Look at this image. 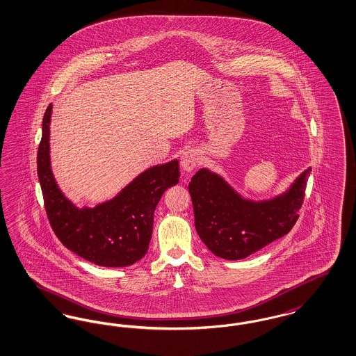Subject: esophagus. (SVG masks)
Wrapping results in <instances>:
<instances>
[{
  "instance_id": "1",
  "label": "esophagus",
  "mask_w": 356,
  "mask_h": 356,
  "mask_svg": "<svg viewBox=\"0 0 356 356\" xmlns=\"http://www.w3.org/2000/svg\"><path fill=\"white\" fill-rule=\"evenodd\" d=\"M200 161V152L197 149H188L183 152V155L180 157V165H181V170L185 173H191L193 171Z\"/></svg>"
}]
</instances>
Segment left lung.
Listing matches in <instances>:
<instances>
[{"mask_svg":"<svg viewBox=\"0 0 356 356\" xmlns=\"http://www.w3.org/2000/svg\"><path fill=\"white\" fill-rule=\"evenodd\" d=\"M302 172L290 186L271 199L243 197L209 168H200L188 185L201 241L214 256L236 261L256 253L287 234L297 222L307 176Z\"/></svg>","mask_w":356,"mask_h":356,"instance_id":"1","label":"left lung"}]
</instances>
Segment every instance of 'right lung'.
Segmentation results:
<instances>
[{
  "mask_svg": "<svg viewBox=\"0 0 356 356\" xmlns=\"http://www.w3.org/2000/svg\"><path fill=\"white\" fill-rule=\"evenodd\" d=\"M50 104L42 120L37 171L50 225L72 253L104 268L129 266L145 256L154 212L163 193L179 183V160L157 164L138 175L115 197L95 207H78L59 188L51 170Z\"/></svg>",
  "mask_w": 356,
  "mask_h": 356,
  "instance_id": "add662e5",
  "label": "right lung"
}]
</instances>
